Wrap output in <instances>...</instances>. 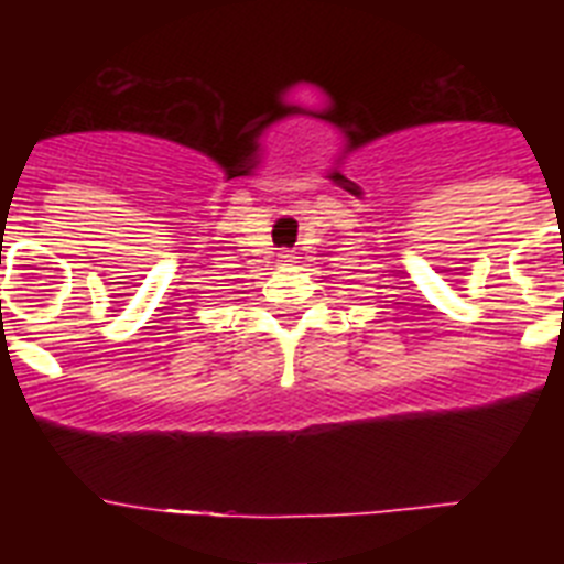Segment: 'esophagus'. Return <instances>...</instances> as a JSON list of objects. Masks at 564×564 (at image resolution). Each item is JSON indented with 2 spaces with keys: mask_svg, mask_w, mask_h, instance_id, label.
Segmentation results:
<instances>
[{
  "mask_svg": "<svg viewBox=\"0 0 564 564\" xmlns=\"http://www.w3.org/2000/svg\"><path fill=\"white\" fill-rule=\"evenodd\" d=\"M279 262H282V265H293V262H296V253L282 251V253H279Z\"/></svg>",
  "mask_w": 564,
  "mask_h": 564,
  "instance_id": "esophagus-1",
  "label": "esophagus"
}]
</instances>
